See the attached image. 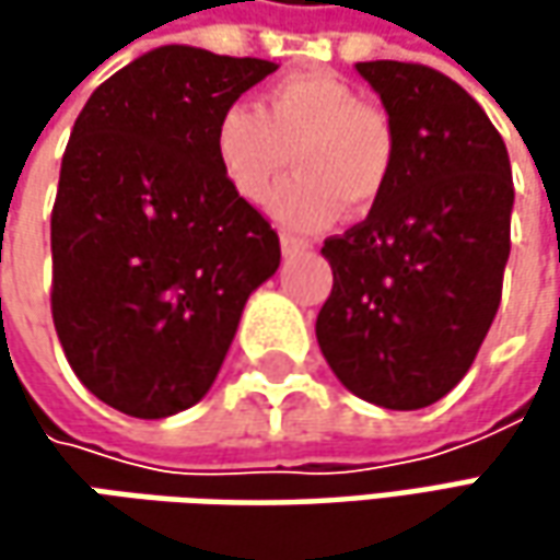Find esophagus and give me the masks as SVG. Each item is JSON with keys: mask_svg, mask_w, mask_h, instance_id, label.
I'll use <instances>...</instances> for the list:
<instances>
[{"mask_svg": "<svg viewBox=\"0 0 560 560\" xmlns=\"http://www.w3.org/2000/svg\"><path fill=\"white\" fill-rule=\"evenodd\" d=\"M280 248H283V255L287 258H292V255H302V252H308V243L305 240H299V236H290V233H283L280 236Z\"/></svg>", "mask_w": 560, "mask_h": 560, "instance_id": "esophagus-1", "label": "esophagus"}]
</instances>
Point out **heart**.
Wrapping results in <instances>:
<instances>
[{
	"mask_svg": "<svg viewBox=\"0 0 560 560\" xmlns=\"http://www.w3.org/2000/svg\"><path fill=\"white\" fill-rule=\"evenodd\" d=\"M295 177L270 199V214L290 230L314 233L349 211H368L393 174V127L364 105L352 83L327 71H302L270 83L255 105L233 102L214 124V159L230 189L265 202L283 171Z\"/></svg>",
	"mask_w": 560,
	"mask_h": 560,
	"instance_id": "1",
	"label": "heart"
}]
</instances>
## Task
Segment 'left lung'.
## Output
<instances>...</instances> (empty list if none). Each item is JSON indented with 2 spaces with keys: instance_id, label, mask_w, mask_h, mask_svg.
<instances>
[{
  "instance_id": "8db88e82",
  "label": "left lung",
  "mask_w": 560,
  "mask_h": 560,
  "mask_svg": "<svg viewBox=\"0 0 560 560\" xmlns=\"http://www.w3.org/2000/svg\"><path fill=\"white\" fill-rule=\"evenodd\" d=\"M393 127V174L371 214L320 255L334 290L314 334L358 398L415 411L458 386L502 302L514 184L477 98L433 68L358 61Z\"/></svg>"
}]
</instances>
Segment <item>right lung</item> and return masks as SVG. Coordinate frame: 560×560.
I'll list each match as a JSON object with an SVG mask.
<instances>
[{
  "label": "right lung",
  "mask_w": 560,
  "mask_h": 560,
  "mask_svg": "<svg viewBox=\"0 0 560 560\" xmlns=\"http://www.w3.org/2000/svg\"><path fill=\"white\" fill-rule=\"evenodd\" d=\"M265 58L162 46L112 74L74 120L52 208V320L80 383L159 420L211 389L280 240L214 159L226 105Z\"/></svg>",
  "instance_id": "1"
}]
</instances>
